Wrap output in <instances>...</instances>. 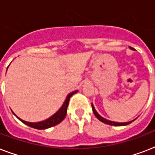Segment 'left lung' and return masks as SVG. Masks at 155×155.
Wrapping results in <instances>:
<instances>
[{"mask_svg": "<svg viewBox=\"0 0 155 155\" xmlns=\"http://www.w3.org/2000/svg\"><path fill=\"white\" fill-rule=\"evenodd\" d=\"M130 48L131 50H134V48H133V47H130ZM92 111H93V113H94L95 116L97 117V119H98L99 120H101V122L105 123V124H107V125H114V126H123V125H129V124H130V123H132V121L135 120V119H134V120H130V121H128V122H116V121H112V120H107V119L104 118L103 117H101V116L100 115L99 113L97 112V110L95 109V107H94V105H93V104H92Z\"/></svg>", "mask_w": 155, "mask_h": 155, "instance_id": "1", "label": "left lung"}]
</instances>
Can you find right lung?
Masks as SVG:
<instances>
[{
  "label": "right lung",
  "mask_w": 155,
  "mask_h": 155,
  "mask_svg": "<svg viewBox=\"0 0 155 155\" xmlns=\"http://www.w3.org/2000/svg\"><path fill=\"white\" fill-rule=\"evenodd\" d=\"M7 69H8V68H7ZM77 92L78 90H75L74 92L69 93V94L67 96V97H66L65 101L63 102V105L61 106V108H59L54 115H52L51 117L47 118V119L42 120V121H39V122H29V121H25V120H23L22 119L19 118L14 113H13V114H14V115H15L22 123L25 124V125H28V126H30V127L35 128V129H37V130H46V129H48V128L53 127L54 125L59 124V123L65 118L66 115H67L68 106V104H69V101H70L71 97L72 95L75 94V93H76Z\"/></svg>",
  "instance_id": "right-lung-1"
}]
</instances>
